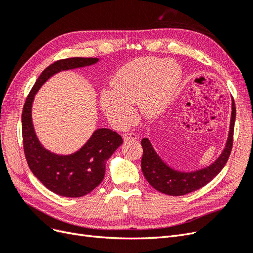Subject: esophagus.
Segmentation results:
<instances>
[{"label":"esophagus","mask_w":253,"mask_h":253,"mask_svg":"<svg viewBox=\"0 0 253 253\" xmlns=\"http://www.w3.org/2000/svg\"><path fill=\"white\" fill-rule=\"evenodd\" d=\"M124 139H125V141H127V140H136V139H138V136H137V134L132 133V132L125 133V134H124Z\"/></svg>","instance_id":"34e87169"}]
</instances>
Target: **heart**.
I'll use <instances>...</instances> for the list:
<instances>
[{
	"label": "heart",
	"instance_id": "b5f03b06",
	"mask_svg": "<svg viewBox=\"0 0 253 253\" xmlns=\"http://www.w3.org/2000/svg\"><path fill=\"white\" fill-rule=\"evenodd\" d=\"M181 80L180 66L171 60L154 57L136 59L115 74L112 90L101 93L100 104L114 125L126 126L135 119L133 105L139 104L143 116L153 118L164 110Z\"/></svg>",
	"mask_w": 253,
	"mask_h": 253
}]
</instances>
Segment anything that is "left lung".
Listing matches in <instances>:
<instances>
[{"label":"left lung","instance_id":"8db88e82","mask_svg":"<svg viewBox=\"0 0 253 253\" xmlns=\"http://www.w3.org/2000/svg\"><path fill=\"white\" fill-rule=\"evenodd\" d=\"M235 104L232 98V112L230 127L225 148L219 157L210 166L193 172H180L170 168L159 157L148 138L141 140L143 154L141 170L145 179L157 191L167 195L180 196L193 192L210 182L225 167L230 156L233 144V131L235 121Z\"/></svg>","mask_w":253,"mask_h":253}]
</instances>
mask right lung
<instances>
[{
    "label": "right lung",
    "instance_id": "obj_1",
    "mask_svg": "<svg viewBox=\"0 0 253 253\" xmlns=\"http://www.w3.org/2000/svg\"><path fill=\"white\" fill-rule=\"evenodd\" d=\"M98 58H68L45 68L28 94L22 112L23 147L29 169L51 192L65 197H81L103 180L105 164L122 144V137L110 128H98L83 147L71 155H58L45 149L36 135L32 105L35 95L51 76L97 63Z\"/></svg>",
    "mask_w": 253,
    "mask_h": 253
}]
</instances>
